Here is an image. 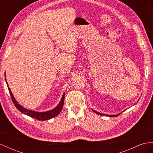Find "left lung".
<instances>
[{
	"label": "left lung",
	"mask_w": 153,
	"mask_h": 153,
	"mask_svg": "<svg viewBox=\"0 0 153 153\" xmlns=\"http://www.w3.org/2000/svg\"><path fill=\"white\" fill-rule=\"evenodd\" d=\"M96 113V114H99V115H107V116H109V117H116V116H117V115H119L120 114H117V115H105V114H101V113H99V112H97V111H94Z\"/></svg>",
	"instance_id": "1"
}]
</instances>
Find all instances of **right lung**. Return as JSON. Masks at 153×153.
Masks as SVG:
<instances>
[{
	"label": "right lung",
	"instance_id": "1",
	"mask_svg": "<svg viewBox=\"0 0 153 153\" xmlns=\"http://www.w3.org/2000/svg\"><path fill=\"white\" fill-rule=\"evenodd\" d=\"M6 83H7V82H6ZM7 85H8L10 94L11 95V97H12V100L15 106H16L17 108L20 111H21L23 114H25L26 115H28V116H30V117L34 118V119H36V120H38L39 121H45V120H50V119L56 116V115H58L59 113H60V111H62V110L63 108V106H64L65 93L64 94V95H63L60 102H59V105L53 110L48 111H45V112H38V111H34L27 110V109L24 108L23 106H21L19 104L17 103L16 99H15L14 97L13 96V94L8 86V83H7Z\"/></svg>",
	"mask_w": 153,
	"mask_h": 153
}]
</instances>
